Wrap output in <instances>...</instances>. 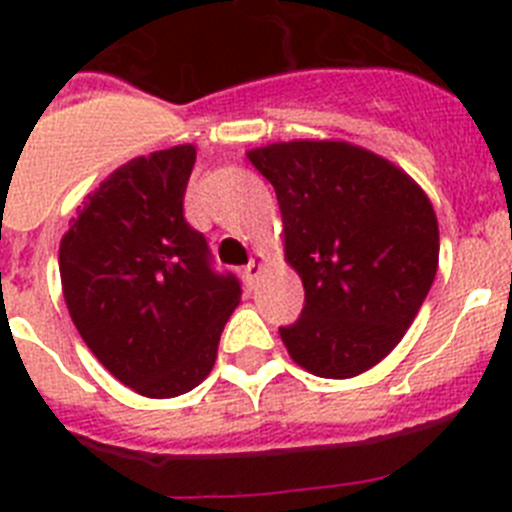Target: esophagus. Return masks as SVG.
Returning a JSON list of instances; mask_svg holds the SVG:
<instances>
[{
  "mask_svg": "<svg viewBox=\"0 0 512 512\" xmlns=\"http://www.w3.org/2000/svg\"><path fill=\"white\" fill-rule=\"evenodd\" d=\"M261 266H264V259H261V256H253V259L248 261L246 269H243V279H246V284L251 289L256 287V279H259V274H261Z\"/></svg>",
  "mask_w": 512,
  "mask_h": 512,
  "instance_id": "esophagus-1",
  "label": "esophagus"
}]
</instances>
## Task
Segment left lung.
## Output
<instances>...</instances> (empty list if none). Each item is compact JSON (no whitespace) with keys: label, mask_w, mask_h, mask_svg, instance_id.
<instances>
[{"label":"left lung","mask_w":512,"mask_h":512,"mask_svg":"<svg viewBox=\"0 0 512 512\" xmlns=\"http://www.w3.org/2000/svg\"><path fill=\"white\" fill-rule=\"evenodd\" d=\"M277 192L305 307L279 336L307 372L346 379L400 343L438 269V223L405 171L341 140L248 151Z\"/></svg>","instance_id":"8db88e82"}]
</instances>
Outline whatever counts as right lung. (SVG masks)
Segmentation results:
<instances>
[{"label":"right lung","instance_id":"add662e5","mask_svg":"<svg viewBox=\"0 0 512 512\" xmlns=\"http://www.w3.org/2000/svg\"><path fill=\"white\" fill-rule=\"evenodd\" d=\"M197 151L140 156L89 194L63 235V297L112 377L146 397H176L210 374L241 282L217 271L184 217Z\"/></svg>","mask_w":512,"mask_h":512}]
</instances>
